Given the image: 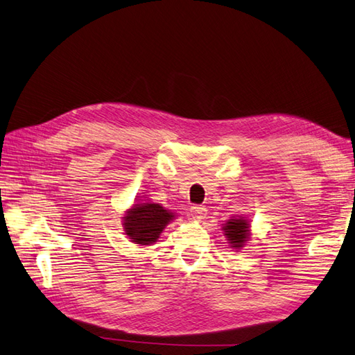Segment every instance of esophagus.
Listing matches in <instances>:
<instances>
[{
	"instance_id": "esophagus-1",
	"label": "esophagus",
	"mask_w": 355,
	"mask_h": 355,
	"mask_svg": "<svg viewBox=\"0 0 355 355\" xmlns=\"http://www.w3.org/2000/svg\"><path fill=\"white\" fill-rule=\"evenodd\" d=\"M189 214H191V217L194 220H203L206 218V207L205 206H191V209H189Z\"/></svg>"
}]
</instances>
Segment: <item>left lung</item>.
Listing matches in <instances>:
<instances>
[{"mask_svg": "<svg viewBox=\"0 0 355 355\" xmlns=\"http://www.w3.org/2000/svg\"><path fill=\"white\" fill-rule=\"evenodd\" d=\"M224 232H226L224 235L227 236L232 247L239 248L244 245L248 238V223L243 218L230 220L226 223V226H224Z\"/></svg>", "mask_w": 355, "mask_h": 355, "instance_id": "1", "label": "left lung"}]
</instances>
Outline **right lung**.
I'll return each mask as SVG.
<instances>
[{"label": "right lung", "instance_id": "obj_1", "mask_svg": "<svg viewBox=\"0 0 355 355\" xmlns=\"http://www.w3.org/2000/svg\"><path fill=\"white\" fill-rule=\"evenodd\" d=\"M175 217L162 206L155 203L135 205L125 215V232L135 244L149 245L159 238L166 224Z\"/></svg>", "mask_w": 355, "mask_h": 355}]
</instances>
